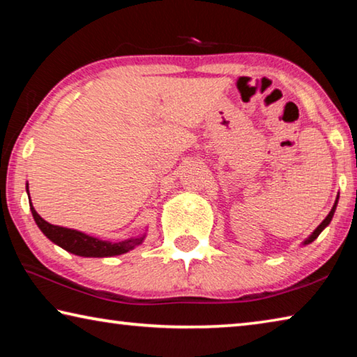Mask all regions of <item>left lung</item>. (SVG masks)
Wrapping results in <instances>:
<instances>
[{
	"mask_svg": "<svg viewBox=\"0 0 357 357\" xmlns=\"http://www.w3.org/2000/svg\"><path fill=\"white\" fill-rule=\"evenodd\" d=\"M335 208H337V200H335V203H334V206H332V209H331V213L326 215V219L319 223V225L317 227V229L315 231H313L309 238H307L305 241H304V245H307V244H310V243H313V241H315L318 236H319V233L323 231V229L329 225L331 223V220H332V217H334V213H335Z\"/></svg>",
	"mask_w": 357,
	"mask_h": 357,
	"instance_id": "8db88e82",
	"label": "left lung"
}]
</instances>
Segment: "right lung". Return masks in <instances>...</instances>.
Masks as SVG:
<instances>
[{"mask_svg": "<svg viewBox=\"0 0 357 357\" xmlns=\"http://www.w3.org/2000/svg\"><path fill=\"white\" fill-rule=\"evenodd\" d=\"M26 192H28V184H26ZM29 209H31L34 220L40 228V231L44 233L52 243H55L56 245L63 247L64 250L74 253V255H78V257L102 258V257L121 255V253H126L132 249H135V247L140 245L144 239V234H142V236L121 241V243L102 241V239L89 236V234H84L82 231H77V229L52 225V223L45 222L38 213H36L33 204H29Z\"/></svg>", "mask_w": 357, "mask_h": 357, "instance_id": "add662e5", "label": "right lung"}]
</instances>
